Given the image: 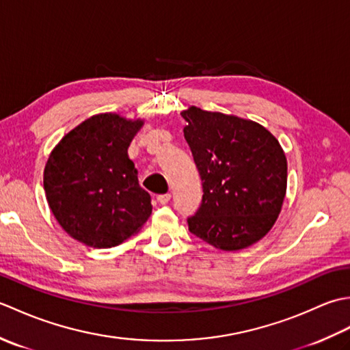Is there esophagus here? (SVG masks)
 I'll return each instance as SVG.
<instances>
[{
	"label": "esophagus",
	"mask_w": 350,
	"mask_h": 350,
	"mask_svg": "<svg viewBox=\"0 0 350 350\" xmlns=\"http://www.w3.org/2000/svg\"><path fill=\"white\" fill-rule=\"evenodd\" d=\"M171 196L170 194H162V196H158V202L159 204H167L170 202Z\"/></svg>",
	"instance_id": "obj_1"
}]
</instances>
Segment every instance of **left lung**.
<instances>
[{"mask_svg": "<svg viewBox=\"0 0 350 350\" xmlns=\"http://www.w3.org/2000/svg\"><path fill=\"white\" fill-rule=\"evenodd\" d=\"M182 117L203 182L189 232L224 251L250 247L272 228L286 196L287 161L278 139L256 122L197 107Z\"/></svg>", "mask_w": 350, "mask_h": 350, "instance_id": "left-lung-1", "label": "left lung"}]
</instances>
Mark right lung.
I'll list each match as a JSON object with an SVG mask.
<instances>
[{
    "instance_id": "1",
    "label": "right lung",
    "mask_w": 350,
    "mask_h": 350,
    "mask_svg": "<svg viewBox=\"0 0 350 350\" xmlns=\"http://www.w3.org/2000/svg\"><path fill=\"white\" fill-rule=\"evenodd\" d=\"M143 122L99 114L72 129L44 167L52 213L73 239L94 248L120 245L143 227L152 198L139 187L128 147Z\"/></svg>"
}]
</instances>
